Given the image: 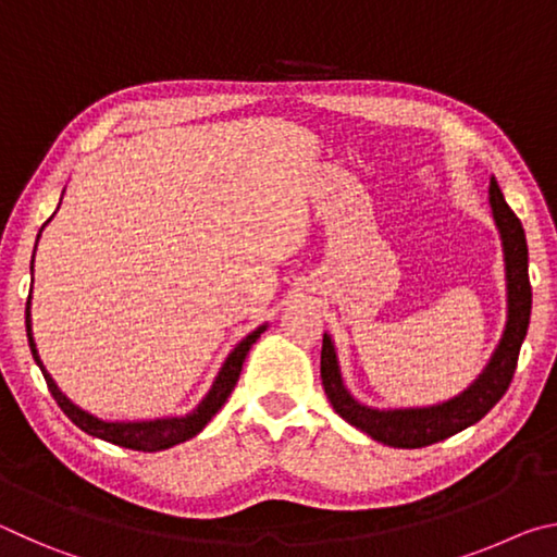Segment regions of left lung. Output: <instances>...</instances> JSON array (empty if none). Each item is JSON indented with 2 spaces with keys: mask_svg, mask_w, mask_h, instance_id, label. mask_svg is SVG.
<instances>
[{
  "mask_svg": "<svg viewBox=\"0 0 557 557\" xmlns=\"http://www.w3.org/2000/svg\"><path fill=\"white\" fill-rule=\"evenodd\" d=\"M488 203H492L494 221L498 225L504 243L506 260V289H508V319L502 342H498L492 361L484 373L469 388L442 405L432 408H408V410H375L351 398L344 388L338 373L336 351L332 338L324 334L322 342V385L329 403L342 414L348 425L358 428L366 435L383 442L388 447L418 449L435 445L457 432L467 430L484 418L494 405L504 398L516 373L518 351L531 322V280H528V245L523 225L518 215L508 209L502 188L492 176L488 184Z\"/></svg>",
  "mask_w": 557,
  "mask_h": 557,
  "instance_id": "left-lung-1",
  "label": "left lung"
}]
</instances>
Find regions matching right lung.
<instances>
[{"label":"right lung","instance_id":"1","mask_svg":"<svg viewBox=\"0 0 557 557\" xmlns=\"http://www.w3.org/2000/svg\"><path fill=\"white\" fill-rule=\"evenodd\" d=\"M32 270H34V262H32ZM29 299H32V295H29ZM29 305H32V301H26V336H29L32 356H34L36 366L41 369L46 385H49V391L53 395V400L59 403V408L65 414H69L73 425H78L83 432H88V435L112 442V445H117V447H127V449H137V451L169 449V447L178 445V442H186V440L199 435V432L206 425H209L213 414L223 408V403L228 400V395L233 393L235 383H238V379H240V369H243L245 356H248L250 346L258 342L260 334L265 332V326H258L256 332L245 336L243 342L233 348L228 358H225L223 369L219 371V375H215L209 395H206V398L199 403V408H196L194 412H188L186 418H164V420H143V422H106V420H98L96 414L81 410L78 405H73L59 391V385L53 383L51 375L46 373L41 358H39V351H36L34 336H32Z\"/></svg>","mask_w":557,"mask_h":557}]
</instances>
